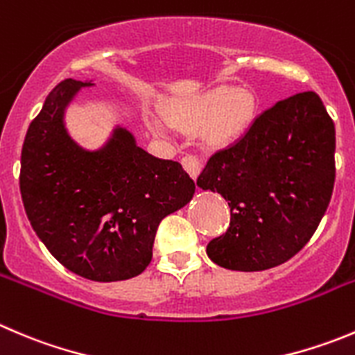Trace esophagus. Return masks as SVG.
<instances>
[{"instance_id": "1", "label": "esophagus", "mask_w": 355, "mask_h": 355, "mask_svg": "<svg viewBox=\"0 0 355 355\" xmlns=\"http://www.w3.org/2000/svg\"><path fill=\"white\" fill-rule=\"evenodd\" d=\"M182 164H184L185 171H187L194 180H198V177L202 171V161L196 156H185L184 159H182Z\"/></svg>"}]
</instances>
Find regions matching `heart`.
Masks as SVG:
<instances>
[{
    "label": "heart",
    "instance_id": "1",
    "mask_svg": "<svg viewBox=\"0 0 355 355\" xmlns=\"http://www.w3.org/2000/svg\"><path fill=\"white\" fill-rule=\"evenodd\" d=\"M257 101L244 88L220 86L215 90L171 101L164 109V119L171 128L184 133H201L209 147H227L239 140L253 125ZM150 132H166L157 118L147 119Z\"/></svg>",
    "mask_w": 355,
    "mask_h": 355
}]
</instances>
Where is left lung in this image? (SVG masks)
I'll return each instance as SVG.
<instances>
[{
  "mask_svg": "<svg viewBox=\"0 0 355 355\" xmlns=\"http://www.w3.org/2000/svg\"><path fill=\"white\" fill-rule=\"evenodd\" d=\"M333 184L335 125L319 95L304 92L277 102L199 175V187L230 206V227L209 241L206 253L241 272L284 263L315 232Z\"/></svg>",
  "mask_w": 355,
  "mask_h": 355,
  "instance_id": "1",
  "label": "left lung"
}]
</instances>
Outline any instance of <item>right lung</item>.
I'll list each match as a JSON object with an SVG mask.
<instances>
[{
  "label": "right lung",
  "instance_id": "obj_1",
  "mask_svg": "<svg viewBox=\"0 0 355 355\" xmlns=\"http://www.w3.org/2000/svg\"><path fill=\"white\" fill-rule=\"evenodd\" d=\"M94 85L65 79L48 95L24 140L20 194L34 232L65 269L112 283L146 270L161 220L191 201L196 184L180 163L137 146L125 126L98 149L79 146L65 111Z\"/></svg>",
  "mask_w": 355,
  "mask_h": 355
}]
</instances>
